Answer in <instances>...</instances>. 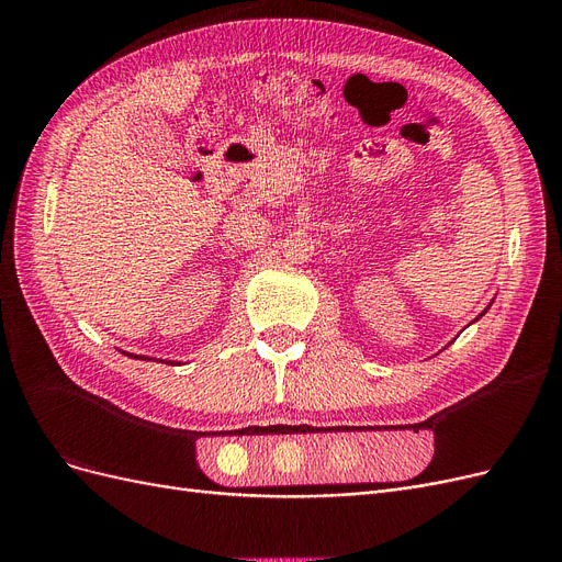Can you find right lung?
I'll return each mask as SVG.
<instances>
[{"instance_id":"right-lung-1","label":"right lung","mask_w":562,"mask_h":562,"mask_svg":"<svg viewBox=\"0 0 562 562\" xmlns=\"http://www.w3.org/2000/svg\"><path fill=\"white\" fill-rule=\"evenodd\" d=\"M133 359H135V356H133ZM166 363H171V361H166ZM173 366V363H171Z\"/></svg>"}]
</instances>
